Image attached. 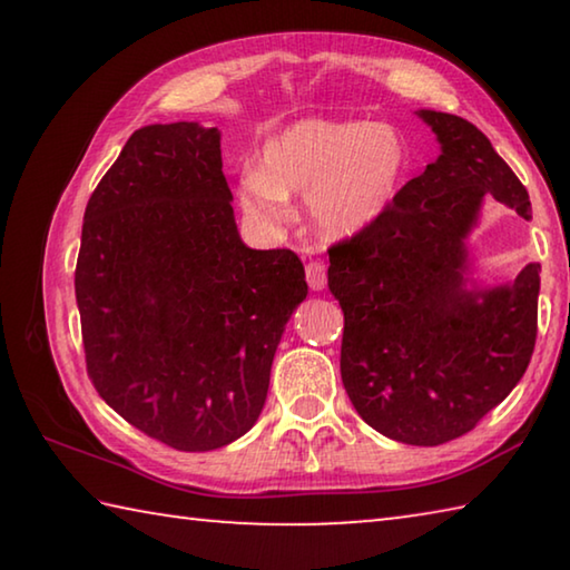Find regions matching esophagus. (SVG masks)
Returning a JSON list of instances; mask_svg holds the SVG:
<instances>
[{
  "instance_id": "34e87169",
  "label": "esophagus",
  "mask_w": 570,
  "mask_h": 570,
  "mask_svg": "<svg viewBox=\"0 0 570 570\" xmlns=\"http://www.w3.org/2000/svg\"><path fill=\"white\" fill-rule=\"evenodd\" d=\"M306 284L312 292H322V288L326 286V268L322 262L306 264Z\"/></svg>"
}]
</instances>
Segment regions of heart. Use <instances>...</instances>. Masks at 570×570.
I'll list each match as a JSON object with an SVG mask.
<instances>
[{
	"label": "heart",
	"instance_id": "b5f03b06",
	"mask_svg": "<svg viewBox=\"0 0 570 570\" xmlns=\"http://www.w3.org/2000/svg\"><path fill=\"white\" fill-rule=\"evenodd\" d=\"M407 168V142L390 125L306 118L264 142L262 168L240 173L236 196L264 228L288 224V196H304L312 226L324 238L346 240L384 218Z\"/></svg>",
	"mask_w": 570,
	"mask_h": 570
}]
</instances>
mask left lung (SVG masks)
I'll use <instances>...</instances> for the list:
<instances>
[{
  "label": "left lung",
  "mask_w": 570,
  "mask_h": 570,
  "mask_svg": "<svg viewBox=\"0 0 570 570\" xmlns=\"http://www.w3.org/2000/svg\"><path fill=\"white\" fill-rule=\"evenodd\" d=\"M440 156L370 230L330 248L344 312L342 382L360 417L404 445L465 435L523 377L538 334L540 264L480 286L465 240L482 200L530 220L523 183L475 125L417 110Z\"/></svg>",
  "instance_id": "obj_1"
}]
</instances>
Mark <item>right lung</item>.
Wrapping results in <instances>:
<instances>
[{
    "label": "right lung",
    "mask_w": 570,
    "mask_h": 570,
    "mask_svg": "<svg viewBox=\"0 0 570 570\" xmlns=\"http://www.w3.org/2000/svg\"><path fill=\"white\" fill-rule=\"evenodd\" d=\"M230 200L218 128L183 120L135 130L85 208L75 296L90 380L183 452L254 428L308 292L294 250L240 240Z\"/></svg>",
    "instance_id": "add662e5"
}]
</instances>
